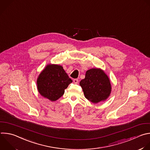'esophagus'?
<instances>
[{
    "label": "esophagus",
    "mask_w": 150,
    "mask_h": 150,
    "mask_svg": "<svg viewBox=\"0 0 150 150\" xmlns=\"http://www.w3.org/2000/svg\"><path fill=\"white\" fill-rule=\"evenodd\" d=\"M73 81H74V82L75 83H78V82H79L78 79H74L73 80Z\"/></svg>",
    "instance_id": "34e87169"
}]
</instances>
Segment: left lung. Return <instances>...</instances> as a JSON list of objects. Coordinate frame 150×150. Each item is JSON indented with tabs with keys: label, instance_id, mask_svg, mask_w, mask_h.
Returning <instances> with one entry per match:
<instances>
[{
	"label": "left lung",
	"instance_id": "left-lung-1",
	"mask_svg": "<svg viewBox=\"0 0 150 150\" xmlns=\"http://www.w3.org/2000/svg\"><path fill=\"white\" fill-rule=\"evenodd\" d=\"M85 97L93 104L104 101L111 93L110 79L101 68L88 70L85 77L79 83Z\"/></svg>",
	"mask_w": 150,
	"mask_h": 150
}]
</instances>
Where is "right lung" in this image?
<instances>
[{
	"mask_svg": "<svg viewBox=\"0 0 150 150\" xmlns=\"http://www.w3.org/2000/svg\"><path fill=\"white\" fill-rule=\"evenodd\" d=\"M72 82L61 65L49 64L39 75L36 84L42 96L55 101L64 95L65 89Z\"/></svg>",
	"mask_w": 150,
	"mask_h": 150,
	"instance_id": "obj_1",
	"label": "right lung"
}]
</instances>
